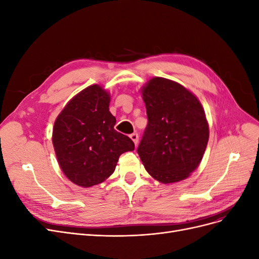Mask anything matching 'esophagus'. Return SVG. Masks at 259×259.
Masks as SVG:
<instances>
[{
    "label": "esophagus",
    "mask_w": 259,
    "mask_h": 259,
    "mask_svg": "<svg viewBox=\"0 0 259 259\" xmlns=\"http://www.w3.org/2000/svg\"><path fill=\"white\" fill-rule=\"evenodd\" d=\"M130 137H131V139L133 140V142H134V144L135 145H137L138 144V134H137V133H133V134H131L130 135Z\"/></svg>",
    "instance_id": "34e87169"
}]
</instances>
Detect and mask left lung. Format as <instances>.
Masks as SVG:
<instances>
[{"label": "left lung", "mask_w": 259, "mask_h": 259, "mask_svg": "<svg viewBox=\"0 0 259 259\" xmlns=\"http://www.w3.org/2000/svg\"><path fill=\"white\" fill-rule=\"evenodd\" d=\"M148 125L137 152L145 168L163 184L186 179L199 166L209 131L205 112L191 92L153 77L142 90Z\"/></svg>", "instance_id": "left-lung-1"}]
</instances>
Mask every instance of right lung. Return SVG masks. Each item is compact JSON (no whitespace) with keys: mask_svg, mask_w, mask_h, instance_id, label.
<instances>
[{"mask_svg":"<svg viewBox=\"0 0 259 259\" xmlns=\"http://www.w3.org/2000/svg\"><path fill=\"white\" fill-rule=\"evenodd\" d=\"M110 95L95 84L69 101L53 128V145L61 170L80 187L98 185L110 176L120 155L133 151V140L114 130Z\"/></svg>","mask_w":259,"mask_h":259,"instance_id":"right-lung-1","label":"right lung"}]
</instances>
